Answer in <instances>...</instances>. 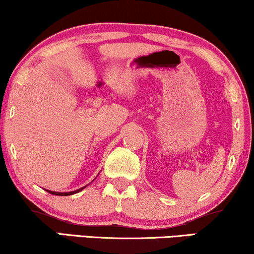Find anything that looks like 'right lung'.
I'll use <instances>...</instances> for the list:
<instances>
[{"label":"right lung","instance_id":"obj_1","mask_svg":"<svg viewBox=\"0 0 254 254\" xmlns=\"http://www.w3.org/2000/svg\"><path fill=\"white\" fill-rule=\"evenodd\" d=\"M84 188H86V186H84ZM84 188H81V189H78V190L72 191V192H53V191H48V192H49V193H51V194H57V195H70V194L77 193V192L82 191Z\"/></svg>","mask_w":254,"mask_h":254}]
</instances>
